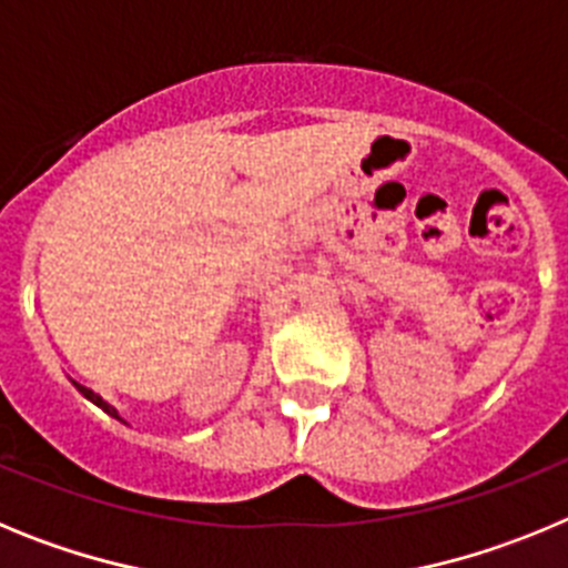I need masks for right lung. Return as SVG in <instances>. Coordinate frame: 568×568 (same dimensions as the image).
Here are the masks:
<instances>
[{"instance_id":"1","label":"right lung","mask_w":568,"mask_h":568,"mask_svg":"<svg viewBox=\"0 0 568 568\" xmlns=\"http://www.w3.org/2000/svg\"><path fill=\"white\" fill-rule=\"evenodd\" d=\"M73 386H77L79 393H82V395H84V398H88V400H90V404H97V406H99V409H104V413H108V415H110V418H115V420H122V424H128V420H124V418H122V415H119V409H115V406H110V404H108V400H104V398H102V395H97V393H93V389H88V386H82V384H79V381H73Z\"/></svg>"}]
</instances>
